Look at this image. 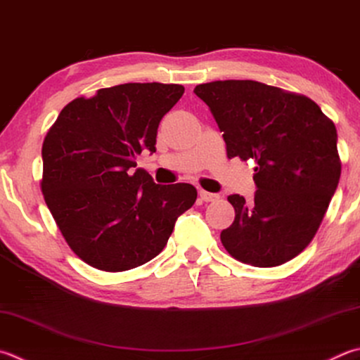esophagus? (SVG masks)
I'll return each mask as SVG.
<instances>
[{
  "instance_id": "1",
  "label": "esophagus",
  "mask_w": 360,
  "mask_h": 360,
  "mask_svg": "<svg viewBox=\"0 0 360 360\" xmlns=\"http://www.w3.org/2000/svg\"><path fill=\"white\" fill-rule=\"evenodd\" d=\"M200 197L202 201H215L219 200V195L217 193H211V192H206V191H200Z\"/></svg>"
}]
</instances>
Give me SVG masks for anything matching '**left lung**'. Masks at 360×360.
<instances>
[{
	"label": "left lung",
	"instance_id": "obj_1",
	"mask_svg": "<svg viewBox=\"0 0 360 360\" xmlns=\"http://www.w3.org/2000/svg\"><path fill=\"white\" fill-rule=\"evenodd\" d=\"M193 93L211 110L228 158L257 163L253 201L228 197L236 215L221 244L255 267L297 257L315 238L342 173L334 122L307 96L253 80L202 83Z\"/></svg>",
	"mask_w": 360,
	"mask_h": 360
}]
</instances>
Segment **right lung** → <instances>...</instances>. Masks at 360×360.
<instances>
[{
  "label": "right lung",
  "mask_w": 360,
  "mask_h": 360,
  "mask_svg": "<svg viewBox=\"0 0 360 360\" xmlns=\"http://www.w3.org/2000/svg\"><path fill=\"white\" fill-rule=\"evenodd\" d=\"M182 94L163 83L102 88L69 102L45 135L44 200L69 247L96 269L122 272L158 257L197 200L192 184L160 186L134 169L143 149L155 153L160 120Z\"/></svg>",
  "instance_id": "1"
}]
</instances>
